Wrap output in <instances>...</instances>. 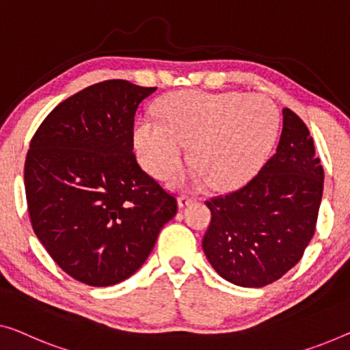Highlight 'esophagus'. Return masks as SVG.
I'll return each instance as SVG.
<instances>
[{"label": "esophagus", "mask_w": 350, "mask_h": 350, "mask_svg": "<svg viewBox=\"0 0 350 350\" xmlns=\"http://www.w3.org/2000/svg\"><path fill=\"white\" fill-rule=\"evenodd\" d=\"M193 202V198H189V196H179L177 198V206H179L180 208H184V207H187V206H190Z\"/></svg>", "instance_id": "1"}]
</instances>
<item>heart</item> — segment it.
Instances as JSON below:
<instances>
[{
    "mask_svg": "<svg viewBox=\"0 0 350 350\" xmlns=\"http://www.w3.org/2000/svg\"><path fill=\"white\" fill-rule=\"evenodd\" d=\"M160 122L142 119L135 125L138 159L157 179L184 163V148L196 170L179 184L229 190L247 184L267 159L280 127V111L262 94L177 91L157 105Z\"/></svg>",
    "mask_w": 350,
    "mask_h": 350,
    "instance_id": "obj_1",
    "label": "heart"
}]
</instances>
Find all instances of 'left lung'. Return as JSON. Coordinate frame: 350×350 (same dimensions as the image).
Masks as SVG:
<instances>
[{
  "label": "left lung",
  "instance_id": "left-lung-1",
  "mask_svg": "<svg viewBox=\"0 0 350 350\" xmlns=\"http://www.w3.org/2000/svg\"><path fill=\"white\" fill-rule=\"evenodd\" d=\"M322 190L324 170L310 130L284 108L273 157L242 189L206 201L212 212L202 239L208 262L242 288L280 280L314 236Z\"/></svg>",
  "mask_w": 350,
  "mask_h": 350
}]
</instances>
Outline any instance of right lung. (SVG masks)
Returning a JSON list of instances; mask_svg holds the SVG:
<instances>
[{
  "label": "right lung",
  "instance_id": "right-lung-1",
  "mask_svg": "<svg viewBox=\"0 0 350 350\" xmlns=\"http://www.w3.org/2000/svg\"><path fill=\"white\" fill-rule=\"evenodd\" d=\"M157 88L107 80L61 102L31 139L25 191L46 252L80 283L118 284L144 264L176 198L139 168L135 113Z\"/></svg>",
  "mask_w": 350,
  "mask_h": 350
}]
</instances>
